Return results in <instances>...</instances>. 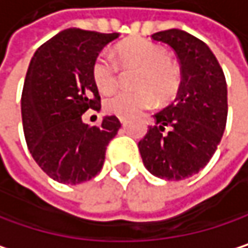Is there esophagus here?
<instances>
[{"instance_id":"esophagus-1","label":"esophagus","mask_w":248,"mask_h":248,"mask_svg":"<svg viewBox=\"0 0 248 248\" xmlns=\"http://www.w3.org/2000/svg\"><path fill=\"white\" fill-rule=\"evenodd\" d=\"M119 120H120V123H122V125H123V126H126V123H128V120H126L125 117H119Z\"/></svg>"}]
</instances>
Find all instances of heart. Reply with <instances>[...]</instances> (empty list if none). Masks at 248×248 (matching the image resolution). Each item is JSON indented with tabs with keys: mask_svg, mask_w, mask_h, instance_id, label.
Masks as SVG:
<instances>
[{
	"mask_svg": "<svg viewBox=\"0 0 248 248\" xmlns=\"http://www.w3.org/2000/svg\"><path fill=\"white\" fill-rule=\"evenodd\" d=\"M117 61L123 66H137L135 91H116L104 98L103 107L108 114L131 117L141 110L151 108L161 100L174 95L180 84V71L169 59L167 52L145 39L126 40L116 49ZM117 63L106 53L95 58L93 63V81L98 91L108 93L117 84Z\"/></svg>",
	"mask_w": 248,
	"mask_h": 248,
	"instance_id": "1",
	"label": "heart"
}]
</instances>
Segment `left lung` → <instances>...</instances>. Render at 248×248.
I'll return each instance as SVG.
<instances>
[{
  "label": "left lung",
  "mask_w": 248,
  "mask_h": 248,
  "mask_svg": "<svg viewBox=\"0 0 248 248\" xmlns=\"http://www.w3.org/2000/svg\"><path fill=\"white\" fill-rule=\"evenodd\" d=\"M151 39L176 52L182 82L176 100L154 114L155 125L138 148L151 174L183 180L199 173L221 142L228 113L227 81L209 46L190 33L171 29Z\"/></svg>",
  "instance_id": "obj_1"
}]
</instances>
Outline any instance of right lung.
I'll use <instances>...</instances> for the list:
<instances>
[{
  "label": "right lung",
  "instance_id": "1",
  "mask_svg": "<svg viewBox=\"0 0 248 248\" xmlns=\"http://www.w3.org/2000/svg\"><path fill=\"white\" fill-rule=\"evenodd\" d=\"M117 37L119 33L66 29L30 61L21 94L24 138L39 167L59 183L79 185L95 177L106 147L120 128L116 116H103L100 126L82 122L88 108H101L93 63Z\"/></svg>",
  "mask_w": 248,
  "mask_h": 248
}]
</instances>
